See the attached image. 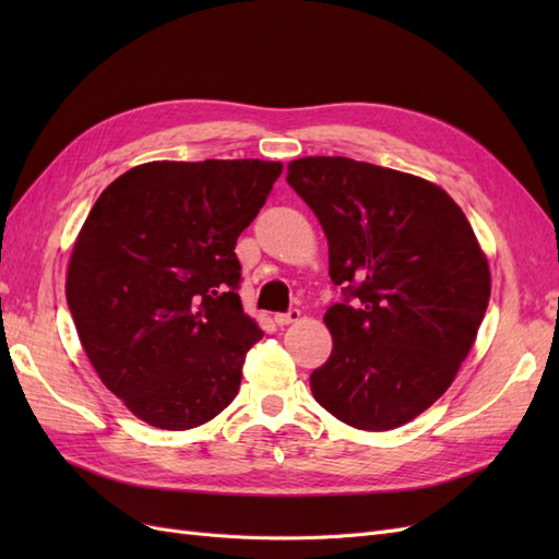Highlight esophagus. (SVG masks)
<instances>
[{"label": "esophagus", "instance_id": "esophagus-1", "mask_svg": "<svg viewBox=\"0 0 559 559\" xmlns=\"http://www.w3.org/2000/svg\"><path fill=\"white\" fill-rule=\"evenodd\" d=\"M298 319H300V310L292 308V310H286V312H277L275 314V324L277 326H289V324H294V321H298Z\"/></svg>", "mask_w": 559, "mask_h": 559}]
</instances>
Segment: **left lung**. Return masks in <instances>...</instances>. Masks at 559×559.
<instances>
[{
    "mask_svg": "<svg viewBox=\"0 0 559 559\" xmlns=\"http://www.w3.org/2000/svg\"><path fill=\"white\" fill-rule=\"evenodd\" d=\"M286 183L329 240L341 286L324 321L331 357L317 403L349 427L386 431L445 394L489 302V265L460 205L427 179L343 156L292 160Z\"/></svg>",
    "mask_w": 559,
    "mask_h": 559,
    "instance_id": "left-lung-1",
    "label": "left lung"
}]
</instances>
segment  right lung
Listing matches in <instances>:
<instances>
[{"mask_svg":"<svg viewBox=\"0 0 559 559\" xmlns=\"http://www.w3.org/2000/svg\"><path fill=\"white\" fill-rule=\"evenodd\" d=\"M280 175L251 158L144 163L83 224L67 306L99 380L151 427H200L238 394L263 331L242 310L235 242Z\"/></svg>","mask_w":559,"mask_h":559,"instance_id":"1","label":"right lung"}]
</instances>
